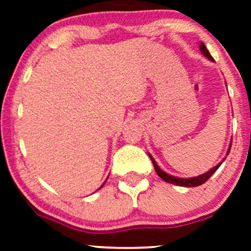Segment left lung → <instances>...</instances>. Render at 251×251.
Masks as SVG:
<instances>
[{"label":"left lung","instance_id":"obj_1","mask_svg":"<svg viewBox=\"0 0 251 251\" xmlns=\"http://www.w3.org/2000/svg\"><path fill=\"white\" fill-rule=\"evenodd\" d=\"M200 48H201V54H203L204 56H206L209 60H211V61H214V57L210 55L208 48L205 47V45H204L203 42H201ZM230 149H231V143H230V146H229V150H227L226 155L229 154ZM149 155H150V158H151L152 163H153V166H154L155 172H157V175L159 176V177L162 178L163 180L168 181V183H170V184H175V185L186 186V188H192V186H200V185H201V184L205 183V181L208 180L209 178L211 177V176L214 175L216 171H217V169L220 168L221 164L224 162V159H226V158H224V159L222 160V162H221L220 164H217V165H216L215 168H212L211 170H209V171L205 172V174H203V175H201V176H197V177H192V178H178V177H175V176L168 175V174H166V172H164L163 170L160 169L159 166L157 165V163L154 162V159H153V158H152V155H151V154H149Z\"/></svg>","mask_w":251,"mask_h":251}]
</instances>
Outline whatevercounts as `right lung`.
<instances>
[{"label": "right lung", "instance_id": "1", "mask_svg": "<svg viewBox=\"0 0 251 251\" xmlns=\"http://www.w3.org/2000/svg\"><path fill=\"white\" fill-rule=\"evenodd\" d=\"M103 184H105V183H103ZM103 184H102V185H103ZM102 185H101V186H102Z\"/></svg>", "mask_w": 251, "mask_h": 251}]
</instances>
